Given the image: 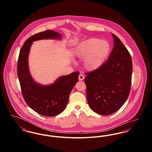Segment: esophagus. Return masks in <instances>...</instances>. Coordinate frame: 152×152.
Segmentation results:
<instances>
[{
	"label": "esophagus",
	"instance_id": "34e87169",
	"mask_svg": "<svg viewBox=\"0 0 152 152\" xmlns=\"http://www.w3.org/2000/svg\"><path fill=\"white\" fill-rule=\"evenodd\" d=\"M84 79V76L82 74L79 75V80H80V81H81V80Z\"/></svg>",
	"mask_w": 152,
	"mask_h": 152
}]
</instances>
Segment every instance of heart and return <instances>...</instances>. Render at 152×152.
Instances as JSON below:
<instances>
[{
    "instance_id": "heart-1",
    "label": "heart",
    "mask_w": 152,
    "mask_h": 152,
    "mask_svg": "<svg viewBox=\"0 0 152 152\" xmlns=\"http://www.w3.org/2000/svg\"><path fill=\"white\" fill-rule=\"evenodd\" d=\"M111 45L106 40L90 38L78 44L73 49V54L83 59V66L88 71L100 68L109 57Z\"/></svg>"
}]
</instances>
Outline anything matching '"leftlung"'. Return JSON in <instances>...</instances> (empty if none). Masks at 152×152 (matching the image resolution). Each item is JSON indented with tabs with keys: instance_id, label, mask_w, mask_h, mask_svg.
<instances>
[{
	"instance_id": "8db88e82",
	"label": "left lung",
	"mask_w": 152,
	"mask_h": 152,
	"mask_svg": "<svg viewBox=\"0 0 152 152\" xmlns=\"http://www.w3.org/2000/svg\"><path fill=\"white\" fill-rule=\"evenodd\" d=\"M114 47L108 60L100 68L87 73V101L95 113L108 116L117 112L130 93L132 61L120 39L112 33Z\"/></svg>"
}]
</instances>
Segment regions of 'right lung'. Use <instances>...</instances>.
<instances>
[{"label": "right lung", "instance_id": "right-lung-1", "mask_svg": "<svg viewBox=\"0 0 152 152\" xmlns=\"http://www.w3.org/2000/svg\"><path fill=\"white\" fill-rule=\"evenodd\" d=\"M60 33L47 30L29 37L20 50L18 61V76L22 93L27 105L42 116H57L65 109L69 94L78 81L79 72L62 76L49 85H42L35 81L31 76L28 65V56L34 42L43 40H60Z\"/></svg>", "mask_w": 152, "mask_h": 152}]
</instances>
